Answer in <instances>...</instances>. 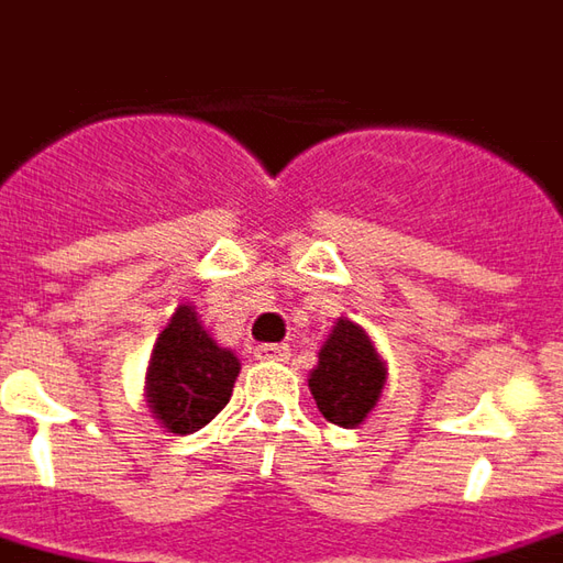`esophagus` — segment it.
Segmentation results:
<instances>
[{
  "label": "esophagus",
  "instance_id": "1",
  "mask_svg": "<svg viewBox=\"0 0 563 563\" xmlns=\"http://www.w3.org/2000/svg\"><path fill=\"white\" fill-rule=\"evenodd\" d=\"M255 358L258 361H286L289 358V345H283V342L258 345V349H255Z\"/></svg>",
  "mask_w": 563,
  "mask_h": 563
}]
</instances>
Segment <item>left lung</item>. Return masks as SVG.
Wrapping results in <instances>:
<instances>
[{"instance_id":"left-lung-1","label":"left lung","mask_w":563,"mask_h":563,"mask_svg":"<svg viewBox=\"0 0 563 563\" xmlns=\"http://www.w3.org/2000/svg\"><path fill=\"white\" fill-rule=\"evenodd\" d=\"M386 386V361L371 333L352 318H336L318 364L308 374V389L330 423L355 430L377 408Z\"/></svg>"}]
</instances>
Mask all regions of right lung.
Instances as JSON below:
<instances>
[{"mask_svg":"<svg viewBox=\"0 0 563 563\" xmlns=\"http://www.w3.org/2000/svg\"><path fill=\"white\" fill-rule=\"evenodd\" d=\"M240 377V358L205 330L196 305H177L146 367V408L165 433L186 437L221 415Z\"/></svg>","mask_w":563,"mask_h":563,"instance_id":"obj_1","label":"right lung"}]
</instances>
